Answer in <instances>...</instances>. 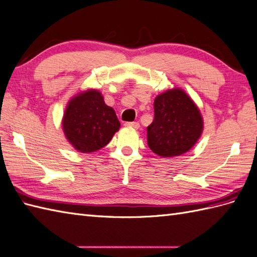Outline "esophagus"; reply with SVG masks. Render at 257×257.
I'll return each mask as SVG.
<instances>
[{"mask_svg":"<svg viewBox=\"0 0 257 257\" xmlns=\"http://www.w3.org/2000/svg\"><path fill=\"white\" fill-rule=\"evenodd\" d=\"M124 126H126V127L135 128V129H139L140 124H139V122H136V121H134V122H124Z\"/></svg>","mask_w":257,"mask_h":257,"instance_id":"1","label":"esophagus"}]
</instances>
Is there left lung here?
<instances>
[{"label":"left lung","instance_id":"1","mask_svg":"<svg viewBox=\"0 0 257 257\" xmlns=\"http://www.w3.org/2000/svg\"><path fill=\"white\" fill-rule=\"evenodd\" d=\"M154 119L148 126V146L163 158L178 157L200 138L204 121L198 107L181 88L169 89L154 99Z\"/></svg>","mask_w":257,"mask_h":257}]
</instances>
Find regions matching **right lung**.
<instances>
[{
    "instance_id": "1",
    "label": "right lung",
    "mask_w": 257,
    "mask_h": 257,
    "mask_svg": "<svg viewBox=\"0 0 257 257\" xmlns=\"http://www.w3.org/2000/svg\"><path fill=\"white\" fill-rule=\"evenodd\" d=\"M120 122L100 92L87 89L71 99L62 119L65 138L75 150L91 153L108 145Z\"/></svg>"
}]
</instances>
